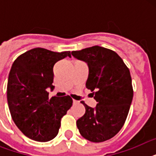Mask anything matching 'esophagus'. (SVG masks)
<instances>
[{"mask_svg": "<svg viewBox=\"0 0 156 156\" xmlns=\"http://www.w3.org/2000/svg\"><path fill=\"white\" fill-rule=\"evenodd\" d=\"M73 103L74 104H78V101H77V100H73Z\"/></svg>", "mask_w": 156, "mask_h": 156, "instance_id": "obj_1", "label": "esophagus"}]
</instances>
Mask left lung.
Here are the masks:
<instances>
[{"label": "left lung", "instance_id": "left-lung-1", "mask_svg": "<svg viewBox=\"0 0 156 156\" xmlns=\"http://www.w3.org/2000/svg\"><path fill=\"white\" fill-rule=\"evenodd\" d=\"M89 68L86 83L97 104L84 103L86 112L77 121L81 135L93 143H101L116 135L123 127L133 95L128 67L116 52L100 46L71 52Z\"/></svg>", "mask_w": 156, "mask_h": 156}]
</instances>
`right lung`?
<instances>
[{
    "mask_svg": "<svg viewBox=\"0 0 156 156\" xmlns=\"http://www.w3.org/2000/svg\"><path fill=\"white\" fill-rule=\"evenodd\" d=\"M69 51L56 52L36 48L16 59L9 71L7 101L13 121L22 133L37 142L53 139L61 127V118L70 108L69 95L48 98L53 90V66Z\"/></svg>",
    "mask_w": 156,
    "mask_h": 156,
    "instance_id": "add662e5",
    "label": "right lung"
}]
</instances>
